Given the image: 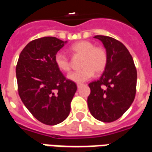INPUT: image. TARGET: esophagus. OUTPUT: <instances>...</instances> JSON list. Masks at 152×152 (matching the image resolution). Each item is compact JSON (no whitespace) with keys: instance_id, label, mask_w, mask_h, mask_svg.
Listing matches in <instances>:
<instances>
[{"instance_id":"34e87169","label":"esophagus","mask_w":152,"mask_h":152,"mask_svg":"<svg viewBox=\"0 0 152 152\" xmlns=\"http://www.w3.org/2000/svg\"><path fill=\"white\" fill-rule=\"evenodd\" d=\"M81 86H82V85H81V84H77V88H78V89H79V88H80Z\"/></svg>"}]
</instances>
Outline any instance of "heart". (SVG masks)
<instances>
[{
    "mask_svg": "<svg viewBox=\"0 0 152 152\" xmlns=\"http://www.w3.org/2000/svg\"><path fill=\"white\" fill-rule=\"evenodd\" d=\"M69 51L73 57H81L80 67L83 69L70 73L67 78L73 82L81 84L91 79L94 72L98 74L104 72L108 62L107 50L102 46L88 40H80L72 45ZM54 62L58 68L64 72L71 70V60L69 57L62 52H58L54 57Z\"/></svg>",
    "mask_w": 152,
    "mask_h": 152,
    "instance_id": "obj_1",
    "label": "heart"
}]
</instances>
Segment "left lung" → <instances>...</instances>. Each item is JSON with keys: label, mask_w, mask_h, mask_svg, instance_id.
Segmentation results:
<instances>
[{"label": "left lung", "mask_w": 152, "mask_h": 152, "mask_svg": "<svg viewBox=\"0 0 152 152\" xmlns=\"http://www.w3.org/2000/svg\"><path fill=\"white\" fill-rule=\"evenodd\" d=\"M102 42L108 55L104 72L89 83L87 102L94 117L113 122L121 117L134 102L137 86V69L127 48L121 41L106 36H95Z\"/></svg>", "instance_id": "1"}]
</instances>
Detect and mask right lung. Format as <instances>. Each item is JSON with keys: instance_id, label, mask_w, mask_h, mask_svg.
<instances>
[{"instance_id": "1", "label": "right lung", "mask_w": 152, "mask_h": 152, "mask_svg": "<svg viewBox=\"0 0 152 152\" xmlns=\"http://www.w3.org/2000/svg\"><path fill=\"white\" fill-rule=\"evenodd\" d=\"M66 42L53 37L31 40L22 50L16 66L22 102L37 121L48 125L59 124L68 116L77 89L54 62Z\"/></svg>"}]
</instances>
